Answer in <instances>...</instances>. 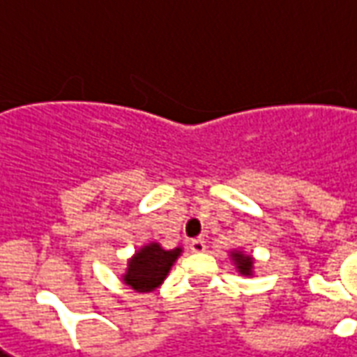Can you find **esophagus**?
<instances>
[{"instance_id": "esophagus-1", "label": "esophagus", "mask_w": 357, "mask_h": 357, "mask_svg": "<svg viewBox=\"0 0 357 357\" xmlns=\"http://www.w3.org/2000/svg\"><path fill=\"white\" fill-rule=\"evenodd\" d=\"M189 249H191L193 253H201V251H204V241L203 239H191V241H189Z\"/></svg>"}]
</instances>
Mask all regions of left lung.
Instances as JSON below:
<instances>
[{
	"label": "left lung",
	"instance_id": "8db88e82",
	"mask_svg": "<svg viewBox=\"0 0 357 357\" xmlns=\"http://www.w3.org/2000/svg\"><path fill=\"white\" fill-rule=\"evenodd\" d=\"M231 257L236 259V265H238L239 273L241 274H251V268H253V261H251V257L243 255V253H231Z\"/></svg>",
	"mask_w": 357,
	"mask_h": 357
}]
</instances>
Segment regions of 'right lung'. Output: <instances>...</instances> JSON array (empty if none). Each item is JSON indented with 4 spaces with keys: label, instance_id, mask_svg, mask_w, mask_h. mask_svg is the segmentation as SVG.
<instances>
[{
    "label": "right lung",
    "instance_id": "add662e5",
    "mask_svg": "<svg viewBox=\"0 0 357 357\" xmlns=\"http://www.w3.org/2000/svg\"><path fill=\"white\" fill-rule=\"evenodd\" d=\"M181 249H162L158 243L144 245L135 257L129 261L127 274L123 276V282L131 286L137 291H151L156 286H160L166 274L170 273L174 261L178 259Z\"/></svg>",
    "mask_w": 357,
    "mask_h": 357
}]
</instances>
